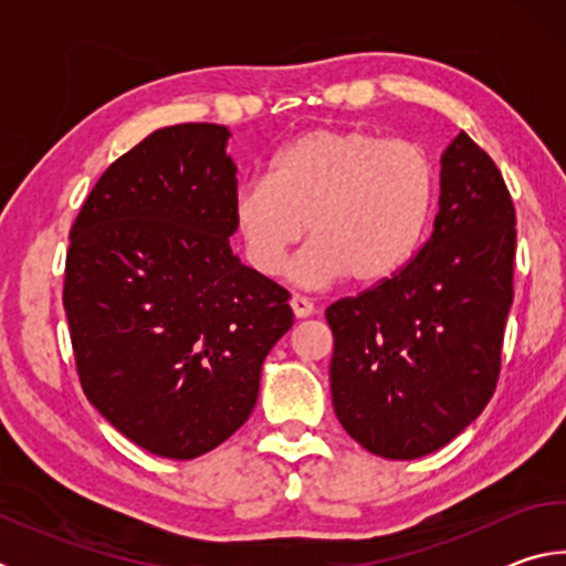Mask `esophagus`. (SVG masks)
I'll use <instances>...</instances> for the list:
<instances>
[{
    "label": "esophagus",
    "mask_w": 566,
    "mask_h": 566,
    "mask_svg": "<svg viewBox=\"0 0 566 566\" xmlns=\"http://www.w3.org/2000/svg\"><path fill=\"white\" fill-rule=\"evenodd\" d=\"M290 306H292V312H294V317H296V319L312 317V312H314L312 302H310V300H304V296H300V294H294V296H292V300H290Z\"/></svg>",
    "instance_id": "obj_1"
}]
</instances>
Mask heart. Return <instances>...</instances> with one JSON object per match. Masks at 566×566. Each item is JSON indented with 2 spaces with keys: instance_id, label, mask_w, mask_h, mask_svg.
Masks as SVG:
<instances>
[{
  "instance_id": "b5f03b06",
  "label": "heart",
  "mask_w": 566,
  "mask_h": 566,
  "mask_svg": "<svg viewBox=\"0 0 566 566\" xmlns=\"http://www.w3.org/2000/svg\"><path fill=\"white\" fill-rule=\"evenodd\" d=\"M437 202L427 151L367 129H312L276 151L266 181L237 191L232 217L247 262L264 276L294 264L296 282L319 290L347 274L377 284L405 266Z\"/></svg>"
}]
</instances>
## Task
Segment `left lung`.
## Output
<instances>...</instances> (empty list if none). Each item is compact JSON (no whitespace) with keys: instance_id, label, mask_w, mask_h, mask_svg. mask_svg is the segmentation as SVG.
I'll use <instances>...</instances> for the list:
<instances>
[{"instance_id":"1","label":"left lung","mask_w":566,"mask_h":566,"mask_svg":"<svg viewBox=\"0 0 566 566\" xmlns=\"http://www.w3.org/2000/svg\"><path fill=\"white\" fill-rule=\"evenodd\" d=\"M432 237L391 280L334 302V415L385 459L452 442L492 399L512 306L514 205L486 151L459 132L442 155Z\"/></svg>"}]
</instances>
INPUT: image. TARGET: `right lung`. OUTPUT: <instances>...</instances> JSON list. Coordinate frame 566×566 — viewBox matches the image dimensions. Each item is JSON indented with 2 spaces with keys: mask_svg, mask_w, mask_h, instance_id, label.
<instances>
[{
  "mask_svg": "<svg viewBox=\"0 0 566 566\" xmlns=\"http://www.w3.org/2000/svg\"><path fill=\"white\" fill-rule=\"evenodd\" d=\"M222 124L151 132L72 227L64 310L82 389L147 452L195 459L244 424L290 294L232 254L237 165Z\"/></svg>",
  "mask_w": 566,
  "mask_h": 566,
  "instance_id": "obj_1",
  "label": "right lung"
}]
</instances>
